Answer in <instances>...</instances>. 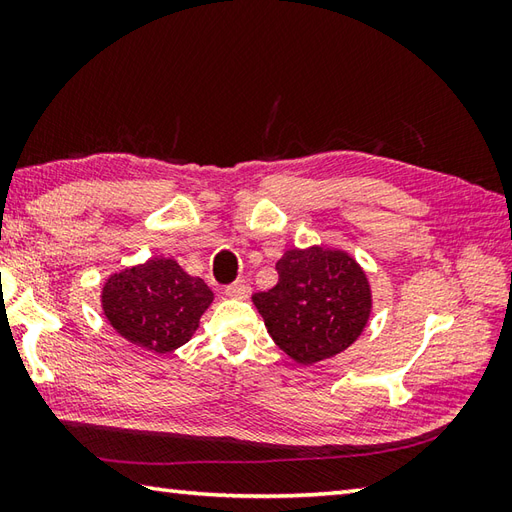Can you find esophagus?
<instances>
[{
	"instance_id": "1",
	"label": "esophagus",
	"mask_w": 512,
	"mask_h": 512,
	"mask_svg": "<svg viewBox=\"0 0 512 512\" xmlns=\"http://www.w3.org/2000/svg\"><path fill=\"white\" fill-rule=\"evenodd\" d=\"M226 297L231 299H248L250 297V284L248 281H235V284L226 286Z\"/></svg>"
}]
</instances>
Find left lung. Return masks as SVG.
Returning a JSON list of instances; mask_svg holds the SVG:
<instances>
[{
    "mask_svg": "<svg viewBox=\"0 0 512 512\" xmlns=\"http://www.w3.org/2000/svg\"><path fill=\"white\" fill-rule=\"evenodd\" d=\"M279 281L253 295L268 334L292 361L314 365L345 352L372 317V286L352 253L312 244L277 259Z\"/></svg>",
    "mask_w": 512,
    "mask_h": 512,
    "instance_id": "8db88e82",
    "label": "left lung"
}]
</instances>
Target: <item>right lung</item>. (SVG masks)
<instances>
[{
  "instance_id": "obj_1",
  "label": "right lung",
  "mask_w": 512,
  "mask_h": 512,
  "mask_svg": "<svg viewBox=\"0 0 512 512\" xmlns=\"http://www.w3.org/2000/svg\"><path fill=\"white\" fill-rule=\"evenodd\" d=\"M213 303L204 279L191 277L171 257H149L103 281L101 308L118 336L151 354L178 350Z\"/></svg>"
}]
</instances>
